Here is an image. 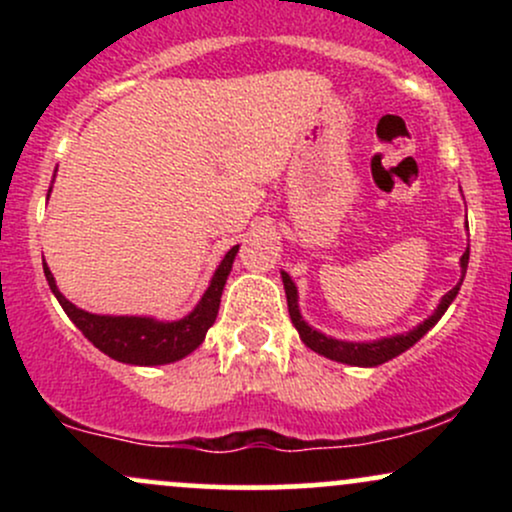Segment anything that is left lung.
I'll return each mask as SVG.
<instances>
[{
  "instance_id": "obj_1",
  "label": "left lung",
  "mask_w": 512,
  "mask_h": 512,
  "mask_svg": "<svg viewBox=\"0 0 512 512\" xmlns=\"http://www.w3.org/2000/svg\"><path fill=\"white\" fill-rule=\"evenodd\" d=\"M467 262H469V250L462 255V276L467 272ZM281 279H284V289H286V303H289V315H291V322L296 325L298 334H301L303 344L308 346V349H313L315 354H322L327 358H332V361H339V363H349V366H380V363L390 361V358H395L402 354V351H407L409 346H414L419 342L424 334L431 330L433 325L443 317L445 310H448V305L452 303V298L457 296V291H460L462 281L455 286V289L448 291L443 296V301H440L438 310L433 313L424 325H419L416 330H411L407 334H397V337H390V339H380V342H366V344H354V342H339V339H330L325 337V334L315 332L313 327H308L303 322L301 313H298V293H296V286H293L291 276L286 272H281Z\"/></svg>"
}]
</instances>
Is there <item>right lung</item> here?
<instances>
[{
	"instance_id": "obj_1",
	"label": "right lung",
	"mask_w": 512,
	"mask_h": 512,
	"mask_svg": "<svg viewBox=\"0 0 512 512\" xmlns=\"http://www.w3.org/2000/svg\"><path fill=\"white\" fill-rule=\"evenodd\" d=\"M236 248H231L223 257L209 289L204 291L202 301L185 320L178 322H156L149 317H108L91 315L86 310L76 308L57 291L55 279H52L48 264L43 262L45 279H48L52 293L69 315V320L79 327L81 334L103 354L132 366H161V363L180 361L182 356L192 354L207 337V330L214 325L216 313H219L223 284L231 274L233 260H236Z\"/></svg>"
}]
</instances>
